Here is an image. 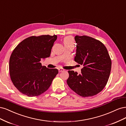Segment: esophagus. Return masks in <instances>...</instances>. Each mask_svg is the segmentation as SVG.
Masks as SVG:
<instances>
[{
    "label": "esophagus",
    "instance_id": "34e87169",
    "mask_svg": "<svg viewBox=\"0 0 126 126\" xmlns=\"http://www.w3.org/2000/svg\"><path fill=\"white\" fill-rule=\"evenodd\" d=\"M58 70H59V72H62V71H64V70L63 68H59V69H58Z\"/></svg>",
    "mask_w": 126,
    "mask_h": 126
}]
</instances>
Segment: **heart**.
Returning a JSON list of instances; mask_svg holds the SVG:
<instances>
[{
	"mask_svg": "<svg viewBox=\"0 0 126 126\" xmlns=\"http://www.w3.org/2000/svg\"><path fill=\"white\" fill-rule=\"evenodd\" d=\"M64 45H73V40L71 36H67L64 40Z\"/></svg>",
	"mask_w": 126,
	"mask_h": 126,
	"instance_id": "heart-1",
	"label": "heart"
}]
</instances>
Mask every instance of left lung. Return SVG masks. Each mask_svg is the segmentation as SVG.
Returning <instances> with one entry per match:
<instances>
[{
	"instance_id": "obj_1",
	"label": "left lung",
	"mask_w": 126,
	"mask_h": 126,
	"mask_svg": "<svg viewBox=\"0 0 126 126\" xmlns=\"http://www.w3.org/2000/svg\"><path fill=\"white\" fill-rule=\"evenodd\" d=\"M76 51L74 61L84 67L79 74L68 71L67 84L71 90L82 97L98 94L108 82L111 61L106 47L98 40L90 36H75Z\"/></svg>"
}]
</instances>
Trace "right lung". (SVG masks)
Returning a JSON list of instances; mask_svg holds the SVG:
<instances>
[{
	"mask_svg": "<svg viewBox=\"0 0 126 126\" xmlns=\"http://www.w3.org/2000/svg\"><path fill=\"white\" fill-rule=\"evenodd\" d=\"M57 35L32 36L16 47L9 60V72L15 86L29 97L42 94L58 74L56 68L42 66L40 61L50 56Z\"/></svg>",
	"mask_w": 126,
	"mask_h": 126,
	"instance_id": "obj_1",
	"label": "right lung"
}]
</instances>
